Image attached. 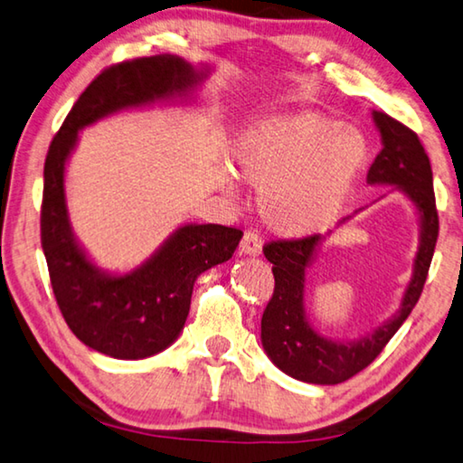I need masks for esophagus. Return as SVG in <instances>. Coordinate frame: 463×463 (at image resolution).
<instances>
[{"label":"esophagus","instance_id":"34e87169","mask_svg":"<svg viewBox=\"0 0 463 463\" xmlns=\"http://www.w3.org/2000/svg\"><path fill=\"white\" fill-rule=\"evenodd\" d=\"M260 248H262V238L259 236V233H256L254 230L244 232V236H241V241H240V252L256 256V254H260Z\"/></svg>","mask_w":463,"mask_h":463}]
</instances>
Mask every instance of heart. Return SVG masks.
<instances>
[{"label": "heart", "mask_w": 463, "mask_h": 463, "mask_svg": "<svg viewBox=\"0 0 463 463\" xmlns=\"http://www.w3.org/2000/svg\"><path fill=\"white\" fill-rule=\"evenodd\" d=\"M233 161L260 188L262 222L286 236H304L337 217L366 161V142L325 113H281L241 130ZM225 186L233 188L232 177Z\"/></svg>", "instance_id": "obj_1"}]
</instances>
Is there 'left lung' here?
Listing matches in <instances>:
<instances>
[{
  "label": "left lung",
  "instance_id": "left-lung-1",
  "mask_svg": "<svg viewBox=\"0 0 463 463\" xmlns=\"http://www.w3.org/2000/svg\"><path fill=\"white\" fill-rule=\"evenodd\" d=\"M383 148L368 169L371 184H393L408 194L420 211L422 241L416 256L414 279L405 291L402 308L387 325L371 335L341 344L312 331L304 317V269L308 265L321 236L267 241L262 252L273 262L275 289L260 321V337L269 358L277 368L298 381L315 385H337L374 362L389 339L420 300L430 260L439 238V213L432 188L429 155L418 134L385 111H374Z\"/></svg>",
  "mask_w": 463,
  "mask_h": 463
}]
</instances>
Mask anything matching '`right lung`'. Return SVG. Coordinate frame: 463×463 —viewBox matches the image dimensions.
<instances>
[{"mask_svg":"<svg viewBox=\"0 0 463 463\" xmlns=\"http://www.w3.org/2000/svg\"><path fill=\"white\" fill-rule=\"evenodd\" d=\"M201 78L177 55L113 63L84 89L49 145L43 169L41 246L55 302L70 331L111 358H148L174 344L186 323L196 277L232 259L241 230L215 223L184 225L134 273L103 275L72 238L63 198V165L82 126L118 109L186 90Z\"/></svg>","mask_w":463,"mask_h":463,"instance_id":"obj_1","label":"right lung"}]
</instances>
